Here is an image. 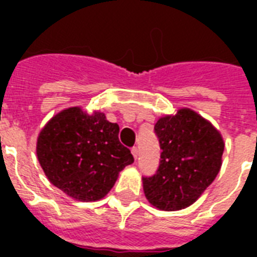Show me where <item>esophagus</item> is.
Returning a JSON list of instances; mask_svg holds the SVG:
<instances>
[{"label":"esophagus","mask_w":257,"mask_h":257,"mask_svg":"<svg viewBox=\"0 0 257 257\" xmlns=\"http://www.w3.org/2000/svg\"><path fill=\"white\" fill-rule=\"evenodd\" d=\"M131 151H132L133 157H135V159H137V157H139V148H137V147H133V148L131 149Z\"/></svg>","instance_id":"esophagus-1"}]
</instances>
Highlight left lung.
I'll list each match as a JSON object with an SVG mask.
<instances>
[{
    "label": "left lung",
    "instance_id": "1",
    "mask_svg": "<svg viewBox=\"0 0 257 257\" xmlns=\"http://www.w3.org/2000/svg\"><path fill=\"white\" fill-rule=\"evenodd\" d=\"M160 143L156 173L143 177L145 197L161 211L189 207L216 179L221 167L224 141L220 132L191 109L159 118Z\"/></svg>",
    "mask_w": 257,
    "mask_h": 257
}]
</instances>
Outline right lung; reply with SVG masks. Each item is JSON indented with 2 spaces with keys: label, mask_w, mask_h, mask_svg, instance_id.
Returning a JSON list of instances; mask_svg holds the SVG:
<instances>
[{
  "label": "right lung",
  "mask_w": 257,
  "mask_h": 257,
  "mask_svg": "<svg viewBox=\"0 0 257 257\" xmlns=\"http://www.w3.org/2000/svg\"><path fill=\"white\" fill-rule=\"evenodd\" d=\"M118 132V125L109 122L104 113L89 116L78 106L65 109L40 132L38 161L54 187L80 201H96L135 161Z\"/></svg>",
  "instance_id": "obj_1"
}]
</instances>
